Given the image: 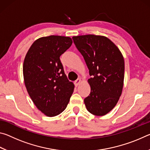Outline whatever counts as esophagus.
<instances>
[{"label":"esophagus","instance_id":"1","mask_svg":"<svg viewBox=\"0 0 150 150\" xmlns=\"http://www.w3.org/2000/svg\"><path fill=\"white\" fill-rule=\"evenodd\" d=\"M81 82V80L80 79H77V80L75 81L74 84H75V85L76 86V87H77V86L80 84Z\"/></svg>","mask_w":150,"mask_h":150}]
</instances>
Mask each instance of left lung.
<instances>
[{
	"mask_svg": "<svg viewBox=\"0 0 150 150\" xmlns=\"http://www.w3.org/2000/svg\"><path fill=\"white\" fill-rule=\"evenodd\" d=\"M73 40L91 76L88 80L90 95L84 99L86 108L94 115H105L116 106L122 91L124 57L106 37L90 34L73 36Z\"/></svg>",
	"mask_w": 150,
	"mask_h": 150,
	"instance_id": "obj_1",
	"label": "left lung"
}]
</instances>
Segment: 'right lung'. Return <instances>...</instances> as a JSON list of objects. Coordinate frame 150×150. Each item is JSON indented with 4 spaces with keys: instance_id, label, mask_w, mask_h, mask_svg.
Returning <instances> with one entry per match:
<instances>
[{
    "instance_id": "1",
    "label": "right lung",
    "mask_w": 150,
    "mask_h": 150,
    "mask_svg": "<svg viewBox=\"0 0 150 150\" xmlns=\"http://www.w3.org/2000/svg\"><path fill=\"white\" fill-rule=\"evenodd\" d=\"M69 37L50 35L33 43L24 61V83L33 103L47 116L62 113L74 90L60 56L72 44Z\"/></svg>"
}]
</instances>
